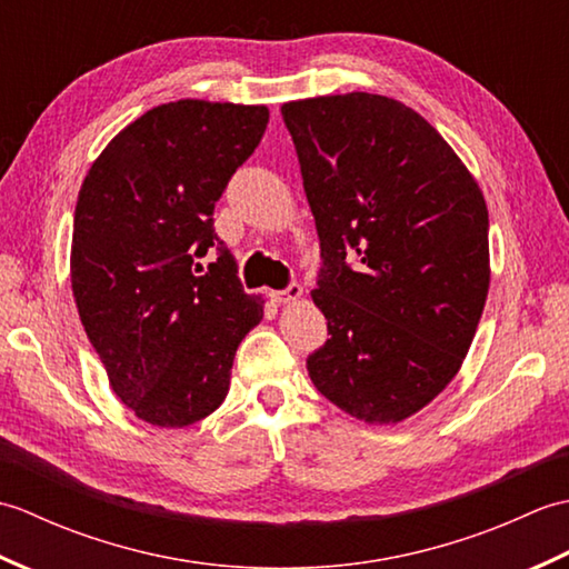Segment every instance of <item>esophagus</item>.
Segmentation results:
<instances>
[{
    "label": "esophagus",
    "mask_w": 569,
    "mask_h": 569,
    "mask_svg": "<svg viewBox=\"0 0 569 569\" xmlns=\"http://www.w3.org/2000/svg\"><path fill=\"white\" fill-rule=\"evenodd\" d=\"M300 296H303V288H300L296 281L288 283L283 291H271L269 298L273 300L276 306H286V303H293V300H298Z\"/></svg>",
    "instance_id": "esophagus-1"
}]
</instances>
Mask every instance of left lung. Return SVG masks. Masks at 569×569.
I'll return each instance as SVG.
<instances>
[{"label":"left lung","mask_w":569,"mask_h":569,"mask_svg":"<svg viewBox=\"0 0 569 569\" xmlns=\"http://www.w3.org/2000/svg\"><path fill=\"white\" fill-rule=\"evenodd\" d=\"M320 239L312 300L328 335L316 389L398 422L452 381L489 291V212L475 178L410 107L369 92L281 107Z\"/></svg>","instance_id":"left-lung-1"}]
</instances>
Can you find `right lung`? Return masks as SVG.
I'll use <instances>...</instances> for the list:
<instances>
[{
    "mask_svg": "<svg viewBox=\"0 0 569 569\" xmlns=\"http://www.w3.org/2000/svg\"><path fill=\"white\" fill-rule=\"evenodd\" d=\"M266 124V107L168 102L119 131L82 180L72 296L112 391L151 426L220 408L237 347L263 318L212 214Z\"/></svg>",
    "mask_w": 569,
    "mask_h": 569,
    "instance_id": "obj_1",
    "label": "right lung"
}]
</instances>
